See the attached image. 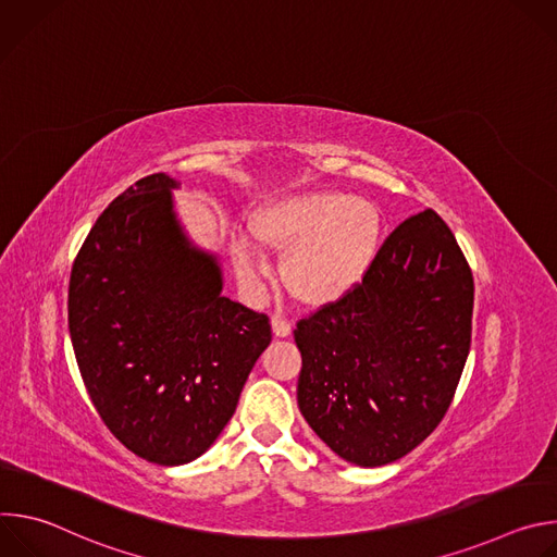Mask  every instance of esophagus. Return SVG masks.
<instances>
[{"mask_svg":"<svg viewBox=\"0 0 557 557\" xmlns=\"http://www.w3.org/2000/svg\"><path fill=\"white\" fill-rule=\"evenodd\" d=\"M271 326H273V335H275V337H288V335H290V331H293L290 322H288V320H284L282 314H273Z\"/></svg>","mask_w":557,"mask_h":557,"instance_id":"1","label":"esophagus"}]
</instances>
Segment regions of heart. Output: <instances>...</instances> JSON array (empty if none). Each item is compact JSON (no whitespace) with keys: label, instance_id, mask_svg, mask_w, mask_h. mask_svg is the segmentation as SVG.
Instances as JSON below:
<instances>
[{"label":"heart","instance_id":"heart-1","mask_svg":"<svg viewBox=\"0 0 557 557\" xmlns=\"http://www.w3.org/2000/svg\"><path fill=\"white\" fill-rule=\"evenodd\" d=\"M249 231L260 247L288 251L282 282L297 301L329 306L368 277L383 243V215L363 198L306 191L264 202ZM235 269L247 282L264 275L260 251L245 237L235 243Z\"/></svg>","mask_w":557,"mask_h":557}]
</instances>
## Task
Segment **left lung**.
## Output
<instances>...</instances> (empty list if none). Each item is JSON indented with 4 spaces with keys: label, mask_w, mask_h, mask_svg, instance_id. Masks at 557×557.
Here are the masks:
<instances>
[{
    "label": "left lung",
    "mask_w": 557,
    "mask_h": 557,
    "mask_svg": "<svg viewBox=\"0 0 557 557\" xmlns=\"http://www.w3.org/2000/svg\"><path fill=\"white\" fill-rule=\"evenodd\" d=\"M473 312L471 269L443 218L396 226L368 277L297 322V406L335 454L361 467L404 458L443 421Z\"/></svg>",
    "instance_id": "1"
}]
</instances>
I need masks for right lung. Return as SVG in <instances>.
Wrapping results in <instances>:
<instances>
[{
  "label": "right lung",
  "mask_w": 557,
  "mask_h": 557,
  "mask_svg": "<svg viewBox=\"0 0 557 557\" xmlns=\"http://www.w3.org/2000/svg\"><path fill=\"white\" fill-rule=\"evenodd\" d=\"M178 185L151 174L114 198L78 249L67 290L90 401L156 465L213 445L271 344L269 317L224 297L218 258L189 243L174 213Z\"/></svg>",
  "instance_id": "right-lung-1"
}]
</instances>
